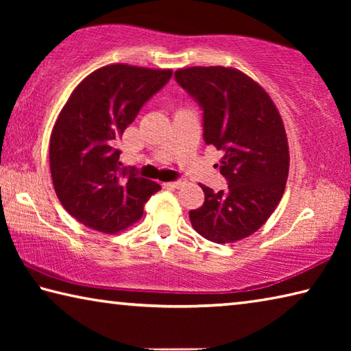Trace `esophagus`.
Masks as SVG:
<instances>
[{"label":"esophagus","instance_id":"34e87169","mask_svg":"<svg viewBox=\"0 0 351 351\" xmlns=\"http://www.w3.org/2000/svg\"><path fill=\"white\" fill-rule=\"evenodd\" d=\"M184 184V181H181V180H176V181H171V182H167V186L169 187H173V189H180L181 186Z\"/></svg>","mask_w":351,"mask_h":351}]
</instances>
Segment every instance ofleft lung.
I'll return each mask as SVG.
<instances>
[{
	"label": "left lung",
	"instance_id": "obj_1",
	"mask_svg": "<svg viewBox=\"0 0 351 351\" xmlns=\"http://www.w3.org/2000/svg\"><path fill=\"white\" fill-rule=\"evenodd\" d=\"M175 80L203 111V138L224 154L228 189L201 186L204 203L190 210L193 229L213 243L246 239L261 228L287 186L289 153L282 117L263 88L232 68L180 69Z\"/></svg>",
	"mask_w": 351,
	"mask_h": 351
}]
</instances>
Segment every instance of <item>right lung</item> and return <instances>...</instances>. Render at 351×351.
I'll return each mask as SVG.
<instances>
[{"label": "right lung", "mask_w": 351, "mask_h": 351, "mask_svg": "<svg viewBox=\"0 0 351 351\" xmlns=\"http://www.w3.org/2000/svg\"><path fill=\"white\" fill-rule=\"evenodd\" d=\"M170 77V69L110 64L71 94L52 130L49 165L57 197L77 221L119 232L138 221L147 201L161 190L121 169L117 141Z\"/></svg>", "instance_id": "1"}]
</instances>
